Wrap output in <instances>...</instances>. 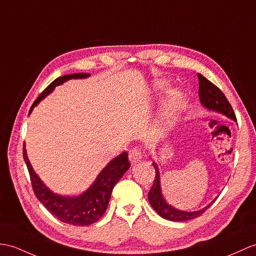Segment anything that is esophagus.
I'll list each match as a JSON object with an SVG mask.
<instances>
[{
    "label": "esophagus",
    "instance_id": "1",
    "mask_svg": "<svg viewBox=\"0 0 256 256\" xmlns=\"http://www.w3.org/2000/svg\"><path fill=\"white\" fill-rule=\"evenodd\" d=\"M128 159H130V162H132V164L138 162L140 160L142 159L140 150H138V148H136V147L132 148V150L128 152Z\"/></svg>",
    "mask_w": 256,
    "mask_h": 256
}]
</instances>
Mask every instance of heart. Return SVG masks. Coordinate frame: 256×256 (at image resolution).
Returning a JSON list of instances; mask_svg holds the SVG:
<instances>
[{
  "label": "heart",
  "instance_id": "obj_1",
  "mask_svg": "<svg viewBox=\"0 0 256 256\" xmlns=\"http://www.w3.org/2000/svg\"><path fill=\"white\" fill-rule=\"evenodd\" d=\"M164 86V82H156L155 87L156 88H162ZM181 104V94L179 92H172L168 99L166 100L164 104V108L162 111V116H160V121L158 126V132L162 133L164 132L166 130L172 126L174 123L178 112H179Z\"/></svg>",
  "mask_w": 256,
  "mask_h": 256
}]
</instances>
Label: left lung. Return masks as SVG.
Masks as SVG:
<instances>
[{
    "label": "left lung",
    "mask_w": 256,
    "mask_h": 256,
    "mask_svg": "<svg viewBox=\"0 0 256 256\" xmlns=\"http://www.w3.org/2000/svg\"><path fill=\"white\" fill-rule=\"evenodd\" d=\"M198 84H200L198 96H200V104H203L206 109L218 112V114H222L230 118L231 120L236 121L232 106H231L228 99L226 98V96L220 89H219L216 85H214L212 82L205 78L202 74H198ZM152 164L156 170V176L150 191L148 192V200H150L152 208L157 212L159 216H162V218L171 222L190 220V219H194L196 217L200 216L202 214H204L207 210V208H210L212 204L215 202V200H214L210 204L204 207V208L196 212H184V210L174 208V206L169 205L164 198L162 193V188H160L159 169L155 162H152Z\"/></svg>",
    "instance_id": "8db88e82"
}]
</instances>
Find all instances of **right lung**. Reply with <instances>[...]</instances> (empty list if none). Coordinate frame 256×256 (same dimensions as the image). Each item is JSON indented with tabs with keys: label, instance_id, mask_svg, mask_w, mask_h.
Listing matches in <instances>:
<instances>
[{
	"label": "right lung",
	"instance_id": "1",
	"mask_svg": "<svg viewBox=\"0 0 256 256\" xmlns=\"http://www.w3.org/2000/svg\"><path fill=\"white\" fill-rule=\"evenodd\" d=\"M89 76H90V74L88 73H77L58 77L34 100L29 114L41 100L51 94L56 86L62 85L63 82L70 80L87 78ZM22 156L27 164L29 176H30L32 186L36 198L58 220L73 226H89L99 220L101 216L104 214L106 207H108L112 190H114L116 184L130 166L128 152H124L121 155L112 159L101 170L96 180L84 193H82L78 196H62L53 193L51 190L48 188L46 184L40 180V178L34 171L27 157L25 144H24Z\"/></svg>",
	"mask_w": 256,
	"mask_h": 256
}]
</instances>
